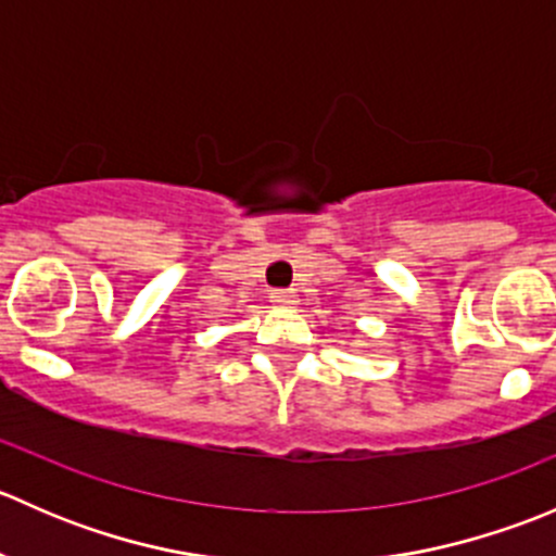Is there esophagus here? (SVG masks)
Here are the masks:
<instances>
[{"label": "esophagus", "mask_w": 556, "mask_h": 556, "mask_svg": "<svg viewBox=\"0 0 556 556\" xmlns=\"http://www.w3.org/2000/svg\"><path fill=\"white\" fill-rule=\"evenodd\" d=\"M271 304L282 306V309H290V306L299 304V295L293 290H274L271 293Z\"/></svg>", "instance_id": "esophagus-1"}]
</instances>
